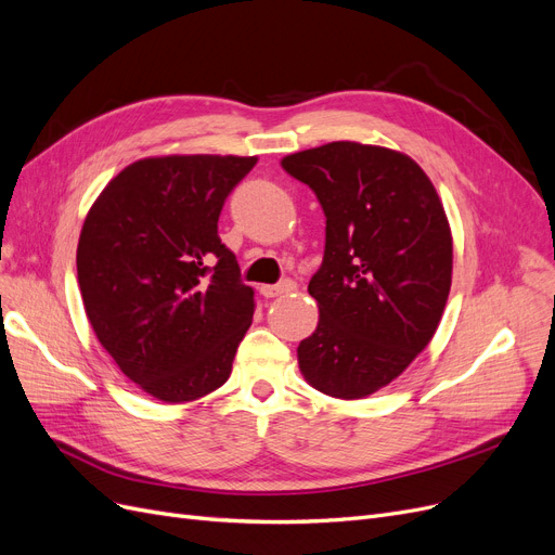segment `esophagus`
Listing matches in <instances>:
<instances>
[{
    "instance_id": "34e87169",
    "label": "esophagus",
    "mask_w": 555,
    "mask_h": 555,
    "mask_svg": "<svg viewBox=\"0 0 555 555\" xmlns=\"http://www.w3.org/2000/svg\"><path fill=\"white\" fill-rule=\"evenodd\" d=\"M295 287H297V283H295V281L285 279V281L276 283V285H260V295H262V297H268V299H272V297H279V295L293 293Z\"/></svg>"
}]
</instances>
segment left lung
<instances>
[{
    "label": "left lung",
    "instance_id": "8db88e82",
    "mask_svg": "<svg viewBox=\"0 0 555 555\" xmlns=\"http://www.w3.org/2000/svg\"><path fill=\"white\" fill-rule=\"evenodd\" d=\"M281 165L326 215L324 258L308 283L320 322L299 343L301 374L324 395L367 397L440 324L453 262L444 208L422 167L385 147L328 142Z\"/></svg>",
    "mask_w": 555,
    "mask_h": 555
}]
</instances>
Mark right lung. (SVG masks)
<instances>
[{"mask_svg": "<svg viewBox=\"0 0 555 555\" xmlns=\"http://www.w3.org/2000/svg\"><path fill=\"white\" fill-rule=\"evenodd\" d=\"M256 156H160L125 167L92 204L77 249L86 315L144 392L195 401L231 374L254 291L218 235Z\"/></svg>", "mask_w": 555, "mask_h": 555, "instance_id": "obj_1", "label": "right lung"}]
</instances>
